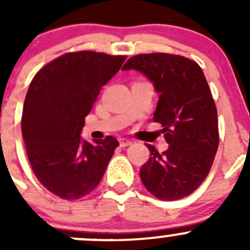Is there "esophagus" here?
Wrapping results in <instances>:
<instances>
[{
  "instance_id": "esophagus-1",
  "label": "esophagus",
  "mask_w": 250,
  "mask_h": 250,
  "mask_svg": "<svg viewBox=\"0 0 250 250\" xmlns=\"http://www.w3.org/2000/svg\"><path fill=\"white\" fill-rule=\"evenodd\" d=\"M130 144H132V141L129 139H125V138H122V139H120V146L121 147H125V146H129Z\"/></svg>"
}]
</instances>
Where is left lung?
Wrapping results in <instances>:
<instances>
[{"label": "left lung", "mask_w": 250, "mask_h": 250, "mask_svg": "<svg viewBox=\"0 0 250 250\" xmlns=\"http://www.w3.org/2000/svg\"><path fill=\"white\" fill-rule=\"evenodd\" d=\"M129 69L143 72L160 93L153 120L169 144L162 153L146 145L150 158L140 179L158 200H180L200 188L218 150V111L210 88L200 65L181 55L138 54L123 66Z\"/></svg>", "instance_id": "1"}]
</instances>
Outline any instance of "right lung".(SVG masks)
<instances>
[{
    "mask_svg": "<svg viewBox=\"0 0 250 250\" xmlns=\"http://www.w3.org/2000/svg\"><path fill=\"white\" fill-rule=\"evenodd\" d=\"M125 58L92 50L65 53L30 83L21 116L27 158L40 183L62 200L92 192L118 146L111 135L88 143L80 134L102 87Z\"/></svg>",
    "mask_w": 250,
    "mask_h": 250,
    "instance_id": "obj_1",
    "label": "right lung"
}]
</instances>
